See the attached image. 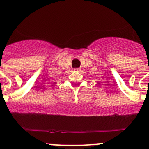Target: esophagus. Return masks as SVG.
I'll return each instance as SVG.
<instances>
[{"instance_id":"obj_1","label":"esophagus","mask_w":149,"mask_h":149,"mask_svg":"<svg viewBox=\"0 0 149 149\" xmlns=\"http://www.w3.org/2000/svg\"><path fill=\"white\" fill-rule=\"evenodd\" d=\"M75 70H77V71H79V70H80V69H79V68H75Z\"/></svg>"}]
</instances>
